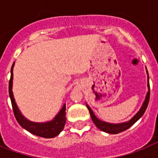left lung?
<instances>
[{
  "label": "left lung",
  "mask_w": 158,
  "mask_h": 158,
  "mask_svg": "<svg viewBox=\"0 0 158 158\" xmlns=\"http://www.w3.org/2000/svg\"><path fill=\"white\" fill-rule=\"evenodd\" d=\"M147 74H148V93L145 97V100L143 103L142 106L140 107L139 110L133 116L130 120L125 121L123 123H118V124H112V123H108L106 121H102V120H99L98 118H97L95 114L94 113L93 110L91 107L89 106L88 104L86 103L87 107L89 109L90 115L94 123L95 124L97 127L98 128L99 130L103 131V132L108 133V134H112V135H115L118 133L122 132L125 130H128L129 128H130L136 121L139 120L140 118L142 117L143 115L144 114L145 110L147 109L148 105V102H149V98H150V86H149V77H148V73L147 70Z\"/></svg>",
  "instance_id": "left-lung-1"
}]
</instances>
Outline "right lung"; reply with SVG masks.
Wrapping results in <instances>:
<instances>
[{
  "mask_svg": "<svg viewBox=\"0 0 158 158\" xmlns=\"http://www.w3.org/2000/svg\"><path fill=\"white\" fill-rule=\"evenodd\" d=\"M14 65H15V62H14L13 65L11 67L10 79V82H9V94H10V98L11 100L14 114H15V116L18 123L24 130L30 132L33 135H37V136H40V137L46 138V139H51V138H54L57 136L63 130L65 121H66V118H65V115H66V113H65V110H66L65 104L63 105V106L60 110L59 112L57 113L56 116L50 121H47V122L43 123L33 122V121H30L27 118L24 117L22 115L19 109L17 104H16L15 99L14 98L13 91H12Z\"/></svg>",
  "mask_w": 158,
  "mask_h": 158,
  "instance_id": "obj_1",
  "label": "right lung"
}]
</instances>
